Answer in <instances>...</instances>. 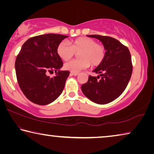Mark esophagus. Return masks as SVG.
<instances>
[{
    "mask_svg": "<svg viewBox=\"0 0 154 154\" xmlns=\"http://www.w3.org/2000/svg\"><path fill=\"white\" fill-rule=\"evenodd\" d=\"M71 74L72 75H74V76H76V75H79V72H71Z\"/></svg>",
    "mask_w": 154,
    "mask_h": 154,
    "instance_id": "1",
    "label": "esophagus"
}]
</instances>
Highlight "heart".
<instances>
[{"label": "heart", "mask_w": 154, "mask_h": 154, "mask_svg": "<svg viewBox=\"0 0 154 154\" xmlns=\"http://www.w3.org/2000/svg\"><path fill=\"white\" fill-rule=\"evenodd\" d=\"M78 53L80 59L66 62L65 69L78 72L88 68L90 63L94 66H98L105 58L106 49L102 44L88 37L77 38L72 41L71 46L66 41H62L57 47V54L64 61L69 60Z\"/></svg>", "instance_id": "heart-1"}]
</instances>
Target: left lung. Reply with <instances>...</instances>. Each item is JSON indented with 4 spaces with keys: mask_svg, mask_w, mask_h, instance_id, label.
<instances>
[{
    "mask_svg": "<svg viewBox=\"0 0 154 154\" xmlns=\"http://www.w3.org/2000/svg\"><path fill=\"white\" fill-rule=\"evenodd\" d=\"M98 38L106 49L103 62L93 72L100 77L90 75L88 82L82 85L84 95L92 102L105 105L120 96L127 87L132 72L131 55L126 46L111 36L87 35Z\"/></svg>",
    "mask_w": 154,
    "mask_h": 154,
    "instance_id": "obj_1",
    "label": "left lung"
}]
</instances>
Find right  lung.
<instances>
[{
	"instance_id": "1",
	"label": "right lung",
	"mask_w": 154,
	"mask_h": 154,
	"mask_svg": "<svg viewBox=\"0 0 154 154\" xmlns=\"http://www.w3.org/2000/svg\"><path fill=\"white\" fill-rule=\"evenodd\" d=\"M66 37L52 33L33 36L24 43L17 56L15 66L18 84L33 103L48 105L63 91L70 72L60 71L63 62L57 54V47ZM54 70L56 76L50 78L46 75Z\"/></svg>"
}]
</instances>
